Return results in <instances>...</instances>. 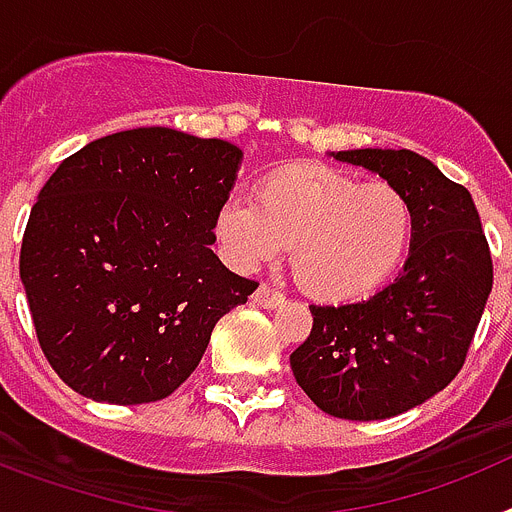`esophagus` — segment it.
I'll return each instance as SVG.
<instances>
[{
    "label": "esophagus",
    "instance_id": "1",
    "mask_svg": "<svg viewBox=\"0 0 512 512\" xmlns=\"http://www.w3.org/2000/svg\"><path fill=\"white\" fill-rule=\"evenodd\" d=\"M251 302L256 307H264V310H274V307H279L284 302V295H279V292H274V289L269 287V284H261L256 292H253Z\"/></svg>",
    "mask_w": 512,
    "mask_h": 512
}]
</instances>
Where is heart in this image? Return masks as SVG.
Instances as JSON below:
<instances>
[{"instance_id":"b5f03b06","label":"heart","mask_w":512,"mask_h":512,"mask_svg":"<svg viewBox=\"0 0 512 512\" xmlns=\"http://www.w3.org/2000/svg\"><path fill=\"white\" fill-rule=\"evenodd\" d=\"M212 230L235 269H261L289 246V266L307 295L354 302L400 269L413 243L415 210L392 184H361L328 166H289L266 176L256 205L225 200Z\"/></svg>"}]
</instances>
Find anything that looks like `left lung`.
Segmentation results:
<instances>
[{"instance_id":"obj_1","label":"left lung","mask_w":512,"mask_h":512,"mask_svg":"<svg viewBox=\"0 0 512 512\" xmlns=\"http://www.w3.org/2000/svg\"><path fill=\"white\" fill-rule=\"evenodd\" d=\"M405 192L415 233L402 274L369 300L310 305V338L289 356L323 413L384 420L418 408L459 374L492 292V259L472 194L408 148L330 151Z\"/></svg>"}]
</instances>
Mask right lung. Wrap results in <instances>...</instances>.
<instances>
[{"label":"right lung","instance_id":"1","mask_svg":"<svg viewBox=\"0 0 512 512\" xmlns=\"http://www.w3.org/2000/svg\"><path fill=\"white\" fill-rule=\"evenodd\" d=\"M243 151L171 128L104 135L58 164L20 251L35 333L71 390L94 402L169 397L212 328L256 284L212 253L215 212Z\"/></svg>","mask_w":512,"mask_h":512}]
</instances>
